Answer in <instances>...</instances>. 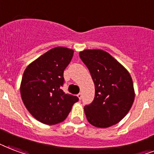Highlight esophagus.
Masks as SVG:
<instances>
[{
	"label": "esophagus",
	"mask_w": 154,
	"mask_h": 154,
	"mask_svg": "<svg viewBox=\"0 0 154 154\" xmlns=\"http://www.w3.org/2000/svg\"><path fill=\"white\" fill-rule=\"evenodd\" d=\"M77 97H78V98H79L80 100L82 99V93H79L78 94H77Z\"/></svg>",
	"instance_id": "obj_1"
}]
</instances>
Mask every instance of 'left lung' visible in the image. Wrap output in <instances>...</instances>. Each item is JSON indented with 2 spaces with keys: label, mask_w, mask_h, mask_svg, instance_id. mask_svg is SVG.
Segmentation results:
<instances>
[{
  "label": "left lung",
  "mask_w": 154,
  "mask_h": 154,
  "mask_svg": "<svg viewBox=\"0 0 154 154\" xmlns=\"http://www.w3.org/2000/svg\"><path fill=\"white\" fill-rule=\"evenodd\" d=\"M95 86V96L84 110L88 122L97 128H108L121 120L134 102L133 82L128 71L106 51H80Z\"/></svg>",
  "instance_id": "1"
}]
</instances>
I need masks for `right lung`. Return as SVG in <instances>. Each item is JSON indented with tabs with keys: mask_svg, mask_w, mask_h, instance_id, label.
<instances>
[{
	"mask_svg": "<svg viewBox=\"0 0 154 154\" xmlns=\"http://www.w3.org/2000/svg\"><path fill=\"white\" fill-rule=\"evenodd\" d=\"M73 52L64 47L54 48L30 63L23 72L20 86L22 102L31 116L43 124L64 121L78 101L77 96L61 90L64 70Z\"/></svg>",
	"mask_w": 154,
	"mask_h": 154,
	"instance_id": "obj_1",
	"label": "right lung"
}]
</instances>
